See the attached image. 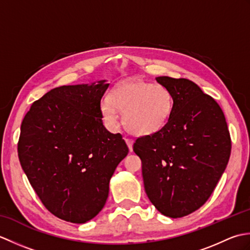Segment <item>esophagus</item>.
I'll use <instances>...</instances> for the list:
<instances>
[{
  "mask_svg": "<svg viewBox=\"0 0 250 250\" xmlns=\"http://www.w3.org/2000/svg\"><path fill=\"white\" fill-rule=\"evenodd\" d=\"M125 142H126V145H128V147H129V150L130 151H132L133 150V140H131V139H125Z\"/></svg>",
  "mask_w": 250,
  "mask_h": 250,
  "instance_id": "34e87169",
  "label": "esophagus"
}]
</instances>
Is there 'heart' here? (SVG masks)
<instances>
[{
	"label": "heart",
	"instance_id": "b5f03b06",
	"mask_svg": "<svg viewBox=\"0 0 250 250\" xmlns=\"http://www.w3.org/2000/svg\"><path fill=\"white\" fill-rule=\"evenodd\" d=\"M108 98L100 105L105 124L115 128L119 122L118 110L122 111L125 128L137 136L152 135L161 131L171 119L174 109L173 95L167 87L143 79L119 83Z\"/></svg>",
	"mask_w": 250,
	"mask_h": 250
}]
</instances>
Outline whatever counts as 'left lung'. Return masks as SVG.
<instances>
[{"mask_svg":"<svg viewBox=\"0 0 250 250\" xmlns=\"http://www.w3.org/2000/svg\"><path fill=\"white\" fill-rule=\"evenodd\" d=\"M171 91V119L158 133L137 139L148 199L160 213L180 218L199 209L213 193L231 153L225 115L216 101L186 78L159 76Z\"/></svg>","mask_w":250,"mask_h":250,"instance_id":"obj_1","label":"left lung"}]
</instances>
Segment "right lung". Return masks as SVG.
Here are the masks:
<instances>
[{
	"mask_svg": "<svg viewBox=\"0 0 250 250\" xmlns=\"http://www.w3.org/2000/svg\"><path fill=\"white\" fill-rule=\"evenodd\" d=\"M107 81L51 89L21 124L18 157L42 203L58 218L84 224L108 198L109 180L129 148L105 128Z\"/></svg>",
	"mask_w": 250,
	"mask_h": 250,
	"instance_id": "1",
	"label": "right lung"
}]
</instances>
